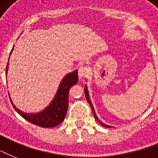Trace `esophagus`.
<instances>
[{
    "label": "esophagus",
    "instance_id": "1",
    "mask_svg": "<svg viewBox=\"0 0 158 158\" xmlns=\"http://www.w3.org/2000/svg\"><path fill=\"white\" fill-rule=\"evenodd\" d=\"M78 74L79 79H84L85 77H88L89 75V69L87 66H80L79 68Z\"/></svg>",
    "mask_w": 158,
    "mask_h": 158
}]
</instances>
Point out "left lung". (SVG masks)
<instances>
[{"label":"left lung","instance_id":"1","mask_svg":"<svg viewBox=\"0 0 158 158\" xmlns=\"http://www.w3.org/2000/svg\"><path fill=\"white\" fill-rule=\"evenodd\" d=\"M84 94H85V96H86V98H87V101H88V102L89 103V105L91 106V108H92V110H93V113H94V117H95V119H96L98 121L100 124H101L102 125H103V126H105V127H107V128H110V126H109V125H106V124H103V123L102 122L101 120H99L98 118V116L96 115V114H95V111H94V106H93V105H92L91 103V101H90V99H89V93H88V89H87V86L84 87Z\"/></svg>","mask_w":158,"mask_h":158}]
</instances>
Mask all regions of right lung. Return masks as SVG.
<instances>
[{"label": "right lung", "instance_id": "add662e5", "mask_svg": "<svg viewBox=\"0 0 158 158\" xmlns=\"http://www.w3.org/2000/svg\"><path fill=\"white\" fill-rule=\"evenodd\" d=\"M12 51L13 49L11 50V52ZM7 69H8V63L6 65V71H7ZM78 80H79L78 70H74L65 75L60 84L59 89L57 90L56 94L52 102L48 107L40 112L27 114L19 110L18 108H16L12 101H11V103L16 111H18L19 114L22 117L33 125H38L43 128L55 127L60 124L66 115L68 104H69V89L73 85L76 84Z\"/></svg>", "mask_w": 158, "mask_h": 158}]
</instances>
